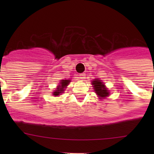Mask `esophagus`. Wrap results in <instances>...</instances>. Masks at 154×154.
Returning <instances> with one entry per match:
<instances>
[{
    "label": "esophagus",
    "instance_id": "34e87169",
    "mask_svg": "<svg viewBox=\"0 0 154 154\" xmlns=\"http://www.w3.org/2000/svg\"><path fill=\"white\" fill-rule=\"evenodd\" d=\"M79 78H80V80H83V79L86 78V74H83V73H82V74H79Z\"/></svg>",
    "mask_w": 154,
    "mask_h": 154
}]
</instances>
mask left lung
<instances>
[{
  "instance_id": "obj_1",
  "label": "left lung",
  "mask_w": 154,
  "mask_h": 154,
  "mask_svg": "<svg viewBox=\"0 0 154 154\" xmlns=\"http://www.w3.org/2000/svg\"><path fill=\"white\" fill-rule=\"evenodd\" d=\"M91 84L94 86L93 87H94V91H95L96 94L100 97V98H104L109 94L107 88L103 84V83L100 82V80H94V81H92Z\"/></svg>"
}]
</instances>
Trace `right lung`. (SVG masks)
Masks as SVG:
<instances>
[{
	"label": "right lung",
	"instance_id": "obj_1",
	"mask_svg": "<svg viewBox=\"0 0 154 154\" xmlns=\"http://www.w3.org/2000/svg\"><path fill=\"white\" fill-rule=\"evenodd\" d=\"M70 80H63L61 82H60V85L58 86V87L57 88V90H56L54 93V95L57 96V95H60V94L63 93V91H64V88H66V86H68V83H70Z\"/></svg>",
	"mask_w": 154,
	"mask_h": 154
}]
</instances>
